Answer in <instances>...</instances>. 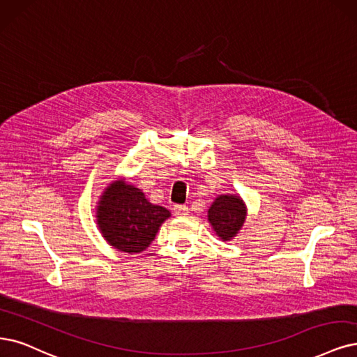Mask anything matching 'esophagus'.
Segmentation results:
<instances>
[{"instance_id":"34e87169","label":"esophagus","mask_w":357,"mask_h":357,"mask_svg":"<svg viewBox=\"0 0 357 357\" xmlns=\"http://www.w3.org/2000/svg\"><path fill=\"white\" fill-rule=\"evenodd\" d=\"M174 212L176 216H185V215H188V207L182 206V204H176L174 207Z\"/></svg>"}]
</instances>
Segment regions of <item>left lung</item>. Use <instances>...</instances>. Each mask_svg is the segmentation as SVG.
<instances>
[{"label":"left lung","mask_w":357,"mask_h":357,"mask_svg":"<svg viewBox=\"0 0 357 357\" xmlns=\"http://www.w3.org/2000/svg\"><path fill=\"white\" fill-rule=\"evenodd\" d=\"M247 218V206L238 194L218 195L208 207L207 219L222 241H231L240 232Z\"/></svg>","instance_id":"1"}]
</instances>
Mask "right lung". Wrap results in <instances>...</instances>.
<instances>
[{
	"instance_id": "right-lung-1",
	"label": "right lung",
	"mask_w": 357,
	"mask_h": 357,
	"mask_svg": "<svg viewBox=\"0 0 357 357\" xmlns=\"http://www.w3.org/2000/svg\"><path fill=\"white\" fill-rule=\"evenodd\" d=\"M97 204L96 218L102 238L128 255L147 250L162 223L170 218L167 208L150 203L125 178L112 181Z\"/></svg>"
}]
</instances>
